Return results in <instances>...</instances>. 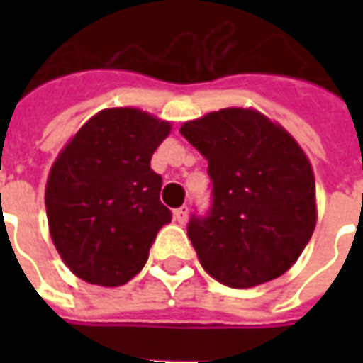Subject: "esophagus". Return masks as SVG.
<instances>
[{
  "label": "esophagus",
  "mask_w": 363,
  "mask_h": 363,
  "mask_svg": "<svg viewBox=\"0 0 363 363\" xmlns=\"http://www.w3.org/2000/svg\"><path fill=\"white\" fill-rule=\"evenodd\" d=\"M173 216H175V220L179 222V224H184L188 218V207H181V209L173 211Z\"/></svg>",
  "instance_id": "obj_1"
}]
</instances>
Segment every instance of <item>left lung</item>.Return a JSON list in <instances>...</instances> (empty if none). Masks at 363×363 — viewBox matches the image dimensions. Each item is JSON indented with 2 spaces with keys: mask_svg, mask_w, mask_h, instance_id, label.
Here are the masks:
<instances>
[{
  "mask_svg": "<svg viewBox=\"0 0 363 363\" xmlns=\"http://www.w3.org/2000/svg\"><path fill=\"white\" fill-rule=\"evenodd\" d=\"M209 162L213 209L188 224L201 267L252 288L286 273L316 226L315 173L299 143L259 111L226 107L181 125Z\"/></svg>",
  "mask_w": 363,
  "mask_h": 363,
  "instance_id": "8db88e82",
  "label": "left lung"
}]
</instances>
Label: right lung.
Returning <instances> with one entry per match:
<instances>
[{"label": "right lung", "mask_w": 363, "mask_h": 363, "mask_svg": "<svg viewBox=\"0 0 363 363\" xmlns=\"http://www.w3.org/2000/svg\"><path fill=\"white\" fill-rule=\"evenodd\" d=\"M171 122L135 107L99 111L65 143L45 186L48 232L82 281L122 286L147 264L171 211L150 158Z\"/></svg>", "instance_id": "right-lung-1"}]
</instances>
